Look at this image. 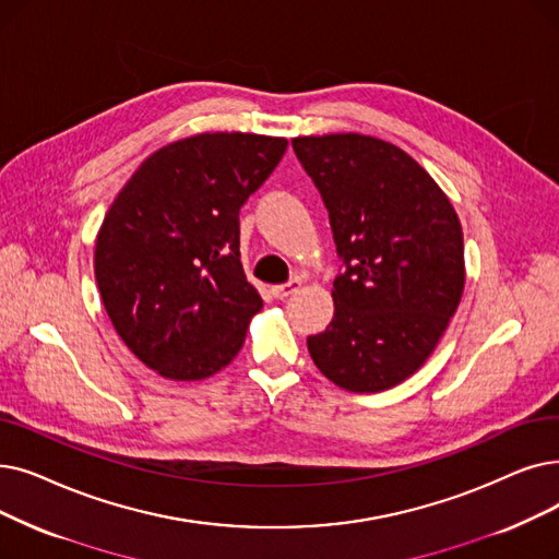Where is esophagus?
Segmentation results:
<instances>
[{"label": "esophagus", "instance_id": "esophagus-1", "mask_svg": "<svg viewBox=\"0 0 559 559\" xmlns=\"http://www.w3.org/2000/svg\"><path fill=\"white\" fill-rule=\"evenodd\" d=\"M299 287H301V281L293 278V281H287L283 285H274L270 293H272L274 299H287V297H293L295 293H299Z\"/></svg>", "mask_w": 559, "mask_h": 559}]
</instances>
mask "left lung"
I'll use <instances>...</instances> for the list:
<instances>
[{"label":"left lung","instance_id":"1","mask_svg":"<svg viewBox=\"0 0 559 559\" xmlns=\"http://www.w3.org/2000/svg\"><path fill=\"white\" fill-rule=\"evenodd\" d=\"M318 187L343 260L331 324L308 335L324 377L352 393H379L433 352L464 293L456 212L425 168L366 134L293 139Z\"/></svg>","mask_w":559,"mask_h":559}]
</instances>
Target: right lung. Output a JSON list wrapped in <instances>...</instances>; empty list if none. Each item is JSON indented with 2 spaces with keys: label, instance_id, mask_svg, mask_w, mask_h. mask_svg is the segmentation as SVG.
<instances>
[{
  "label": "right lung",
  "instance_id": "1",
  "mask_svg": "<svg viewBox=\"0 0 559 559\" xmlns=\"http://www.w3.org/2000/svg\"><path fill=\"white\" fill-rule=\"evenodd\" d=\"M287 148L278 136L214 132L145 159L95 241V281L116 333L166 379L226 368L262 308L239 262V207Z\"/></svg>",
  "mask_w": 559,
  "mask_h": 559
}]
</instances>
